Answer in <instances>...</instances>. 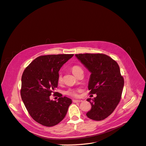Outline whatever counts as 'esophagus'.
Segmentation results:
<instances>
[{
  "label": "esophagus",
  "instance_id": "34e87169",
  "mask_svg": "<svg viewBox=\"0 0 146 146\" xmlns=\"http://www.w3.org/2000/svg\"><path fill=\"white\" fill-rule=\"evenodd\" d=\"M82 100H73V103H80V102H82Z\"/></svg>",
  "mask_w": 146,
  "mask_h": 146
}]
</instances>
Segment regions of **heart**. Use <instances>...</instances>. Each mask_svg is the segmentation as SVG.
<instances>
[{
  "instance_id": "1",
  "label": "heart",
  "mask_w": 146,
  "mask_h": 146,
  "mask_svg": "<svg viewBox=\"0 0 146 146\" xmlns=\"http://www.w3.org/2000/svg\"><path fill=\"white\" fill-rule=\"evenodd\" d=\"M82 70V68L78 66H74L72 68V73H73L74 75H75L78 72H79V71ZM62 80V74L61 73H60L58 75V82H61ZM82 91V90L80 88H76V89H69L67 91H66V94L69 96L71 97H77L79 96V93L80 92Z\"/></svg>"
}]
</instances>
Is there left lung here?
Segmentation results:
<instances>
[{
    "instance_id": "left-lung-1",
    "label": "left lung",
    "mask_w": 146,
    "mask_h": 146,
    "mask_svg": "<svg viewBox=\"0 0 146 146\" xmlns=\"http://www.w3.org/2000/svg\"><path fill=\"white\" fill-rule=\"evenodd\" d=\"M76 57L91 74L88 82L90 94H96L94 99L86 100L91 109L86 116L94 120L106 119L113 113L121 98L124 79L117 63L102 54H76Z\"/></svg>"
}]
</instances>
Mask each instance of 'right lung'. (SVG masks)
Here are the masks:
<instances>
[{"label": "right lung", "instance_id": "right-lung-1", "mask_svg": "<svg viewBox=\"0 0 146 146\" xmlns=\"http://www.w3.org/2000/svg\"><path fill=\"white\" fill-rule=\"evenodd\" d=\"M73 54L48 55L38 56L26 68L21 78V96L30 115L36 122L53 126L66 116L70 98L54 92L58 86V72ZM52 93L59 97L50 99Z\"/></svg>", "mask_w": 146, "mask_h": 146}]
</instances>
